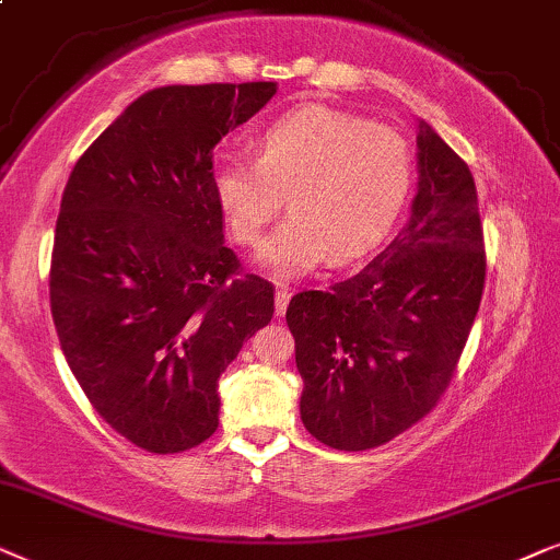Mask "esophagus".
Segmentation results:
<instances>
[{"instance_id":"1","label":"esophagus","mask_w":560,"mask_h":560,"mask_svg":"<svg viewBox=\"0 0 560 560\" xmlns=\"http://www.w3.org/2000/svg\"><path fill=\"white\" fill-rule=\"evenodd\" d=\"M289 300H292V292L287 287L276 289V317H284V312L289 307Z\"/></svg>"}]
</instances>
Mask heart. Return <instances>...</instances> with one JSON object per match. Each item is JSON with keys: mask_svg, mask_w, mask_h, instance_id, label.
<instances>
[{"mask_svg": "<svg viewBox=\"0 0 560 560\" xmlns=\"http://www.w3.org/2000/svg\"><path fill=\"white\" fill-rule=\"evenodd\" d=\"M212 184L245 245L258 241L287 194L292 212L260 245L258 264L294 279L327 253L342 264L389 233L412 184V153L389 125L307 104L260 132L258 159L222 155Z\"/></svg>", "mask_w": 560, "mask_h": 560, "instance_id": "obj_1", "label": "heart"}]
</instances>
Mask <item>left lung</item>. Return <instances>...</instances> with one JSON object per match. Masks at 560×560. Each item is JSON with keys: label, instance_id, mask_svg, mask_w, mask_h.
<instances>
[{"label": "left lung", "instance_id": "8db88e82", "mask_svg": "<svg viewBox=\"0 0 560 560\" xmlns=\"http://www.w3.org/2000/svg\"><path fill=\"white\" fill-rule=\"evenodd\" d=\"M417 194L401 233L330 292L292 296L287 325L319 443L369 451L420 422L471 332L487 276L474 176L420 119Z\"/></svg>", "mask_w": 560, "mask_h": 560}]
</instances>
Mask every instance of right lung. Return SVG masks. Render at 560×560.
<instances>
[{"label": "right lung", "mask_w": 560, "mask_h": 560, "mask_svg": "<svg viewBox=\"0 0 560 560\" xmlns=\"http://www.w3.org/2000/svg\"><path fill=\"white\" fill-rule=\"evenodd\" d=\"M273 81L159 86L73 166L50 260L61 350L104 422L178 453L218 430V378L271 323L273 287L225 245L212 151Z\"/></svg>", "instance_id": "add662e5"}]
</instances>
